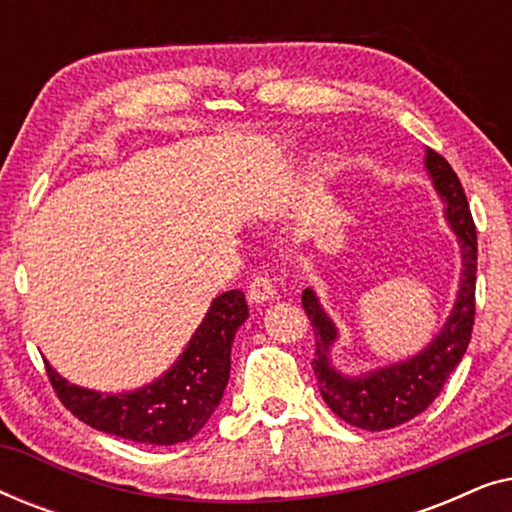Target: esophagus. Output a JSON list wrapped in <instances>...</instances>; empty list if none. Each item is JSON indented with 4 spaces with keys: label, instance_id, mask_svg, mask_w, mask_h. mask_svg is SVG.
Here are the masks:
<instances>
[{
    "label": "esophagus",
    "instance_id": "obj_1",
    "mask_svg": "<svg viewBox=\"0 0 512 512\" xmlns=\"http://www.w3.org/2000/svg\"><path fill=\"white\" fill-rule=\"evenodd\" d=\"M277 296V286L272 279L265 275V272H256L254 277H251V282L247 286V298L249 303L254 305H261V303H268Z\"/></svg>",
    "mask_w": 512,
    "mask_h": 512
}]
</instances>
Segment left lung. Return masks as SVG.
Returning <instances> with one entry per match:
<instances>
[{"mask_svg": "<svg viewBox=\"0 0 512 512\" xmlns=\"http://www.w3.org/2000/svg\"><path fill=\"white\" fill-rule=\"evenodd\" d=\"M426 167L433 186L445 200V214L459 237L464 256V279L452 317L436 340L415 359L370 373L366 377H342L331 368L328 347L335 340V326L319 307L314 291H303V310L314 331L312 368L321 396L335 415L366 431H387L422 415L443 391L447 377L466 354L475 319V272H478V237L464 186L452 165L433 149L426 151Z\"/></svg>", "mask_w": 512, "mask_h": 512, "instance_id": "obj_1", "label": "left lung"}]
</instances>
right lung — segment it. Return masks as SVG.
Wrapping results in <instances>:
<instances>
[{
    "label": "right lung",
    "mask_w": 512,
    "mask_h": 512,
    "mask_svg": "<svg viewBox=\"0 0 512 512\" xmlns=\"http://www.w3.org/2000/svg\"><path fill=\"white\" fill-rule=\"evenodd\" d=\"M247 317L242 291L221 293L179 361L160 380L128 394L74 387L46 363L48 382L60 403L97 431L146 445L184 443L207 424L219 405L230 377L235 331Z\"/></svg>",
    "instance_id": "obj_1"
}]
</instances>
